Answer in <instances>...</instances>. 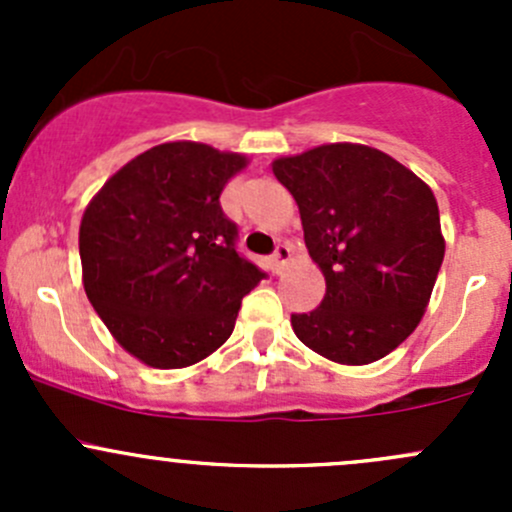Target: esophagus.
<instances>
[{"mask_svg": "<svg viewBox=\"0 0 512 512\" xmlns=\"http://www.w3.org/2000/svg\"><path fill=\"white\" fill-rule=\"evenodd\" d=\"M289 257H292V247H289L287 242H282V245H277V247H275V255H272V270H275V272L285 270V265L289 262Z\"/></svg>", "mask_w": 512, "mask_h": 512, "instance_id": "esophagus-1", "label": "esophagus"}]
</instances>
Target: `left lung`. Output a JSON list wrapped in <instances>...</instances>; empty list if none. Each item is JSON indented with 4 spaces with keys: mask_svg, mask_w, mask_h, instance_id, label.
<instances>
[{
    "mask_svg": "<svg viewBox=\"0 0 512 512\" xmlns=\"http://www.w3.org/2000/svg\"><path fill=\"white\" fill-rule=\"evenodd\" d=\"M299 208L309 257L327 292L292 314L299 342L329 361L364 366L418 327L446 240L438 203L421 178L361 143H324L272 160Z\"/></svg>",
    "mask_w": 512,
    "mask_h": 512,
    "instance_id": "8db88e82",
    "label": "left lung"
}]
</instances>
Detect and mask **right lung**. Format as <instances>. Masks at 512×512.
<instances>
[{"instance_id":"right-lung-1","label":"right lung","mask_w":512,"mask_h":512,"mask_svg":"<svg viewBox=\"0 0 512 512\" xmlns=\"http://www.w3.org/2000/svg\"><path fill=\"white\" fill-rule=\"evenodd\" d=\"M242 153L170 141L128 160L86 205L81 275L111 337L153 369H185L230 339L265 272L237 255L220 208Z\"/></svg>"}]
</instances>
